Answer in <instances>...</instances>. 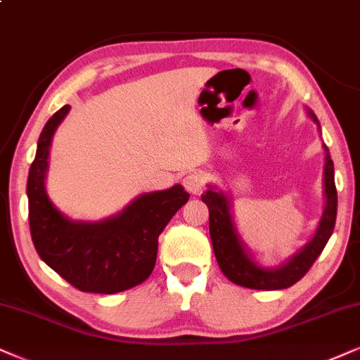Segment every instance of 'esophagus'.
Instances as JSON below:
<instances>
[{
	"instance_id": "34e87169",
	"label": "esophagus",
	"mask_w": 360,
	"mask_h": 360,
	"mask_svg": "<svg viewBox=\"0 0 360 360\" xmlns=\"http://www.w3.org/2000/svg\"><path fill=\"white\" fill-rule=\"evenodd\" d=\"M183 184L191 194H198L201 193L204 184H206V176L201 174V172H189L188 176H184Z\"/></svg>"
}]
</instances>
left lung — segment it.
<instances>
[{
    "label": "left lung",
    "instance_id": "obj_1",
    "mask_svg": "<svg viewBox=\"0 0 360 360\" xmlns=\"http://www.w3.org/2000/svg\"><path fill=\"white\" fill-rule=\"evenodd\" d=\"M307 115L321 129L319 120L311 109ZM326 165H324V198L326 206L322 212L321 222L317 226L314 238L295 252L288 262L281 264L279 267H262L254 261L248 245L243 243L236 229L233 214H231L229 198L222 191H214L209 188L202 194V202H206L209 209V234H211L214 256L217 259L222 274L234 284L243 288L257 290H277L288 289L295 282L301 281L316 259L321 256L322 249L326 248L327 240L332 236L338 216V189L334 183V162H332L329 149L324 144Z\"/></svg>",
    "mask_w": 360,
    "mask_h": 360
}]
</instances>
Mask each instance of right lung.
<instances>
[{
    "instance_id": "add662e5",
    "label": "right lung",
    "mask_w": 360,
    "mask_h": 360,
    "mask_svg": "<svg viewBox=\"0 0 360 360\" xmlns=\"http://www.w3.org/2000/svg\"><path fill=\"white\" fill-rule=\"evenodd\" d=\"M70 112L63 106L49 117L38 139L28 174L31 239L39 257L76 289L116 294L151 276L158 238L171 217L188 202L181 184L141 194L120 214L98 222L72 221L49 201L44 177L54 131Z\"/></svg>"
}]
</instances>
